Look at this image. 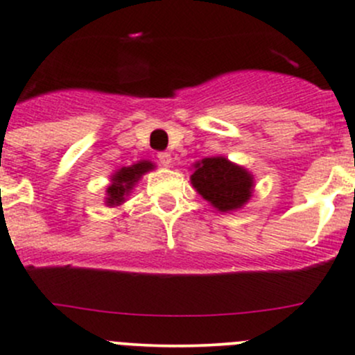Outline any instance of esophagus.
I'll return each mask as SVG.
<instances>
[{"label": "esophagus", "instance_id": "esophagus-1", "mask_svg": "<svg viewBox=\"0 0 355 355\" xmlns=\"http://www.w3.org/2000/svg\"><path fill=\"white\" fill-rule=\"evenodd\" d=\"M157 159H159V163L163 164V166H170V164H171V155H170V153H159V155H157Z\"/></svg>", "mask_w": 355, "mask_h": 355}]
</instances>
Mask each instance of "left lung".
<instances>
[{"mask_svg":"<svg viewBox=\"0 0 355 355\" xmlns=\"http://www.w3.org/2000/svg\"><path fill=\"white\" fill-rule=\"evenodd\" d=\"M191 182L192 187L221 213L241 209L254 189L252 175L223 156L198 161Z\"/></svg>","mask_w":355,"mask_h":355,"instance_id":"left-lung-1","label":"left lung"}]
</instances>
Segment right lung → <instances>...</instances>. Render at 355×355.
Listing matches in <instances>:
<instances>
[{
	"label": "right lung",
	"instance_id": "1",
	"mask_svg": "<svg viewBox=\"0 0 355 355\" xmlns=\"http://www.w3.org/2000/svg\"><path fill=\"white\" fill-rule=\"evenodd\" d=\"M155 164L151 161H139V163L130 164V166H123L116 171V173L111 177L110 187L106 189V206H120L123 202L125 198L130 194V191L134 189V185L137 184L139 178L144 173H148L149 170H153Z\"/></svg>",
	"mask_w": 355,
	"mask_h": 355
}]
</instances>
